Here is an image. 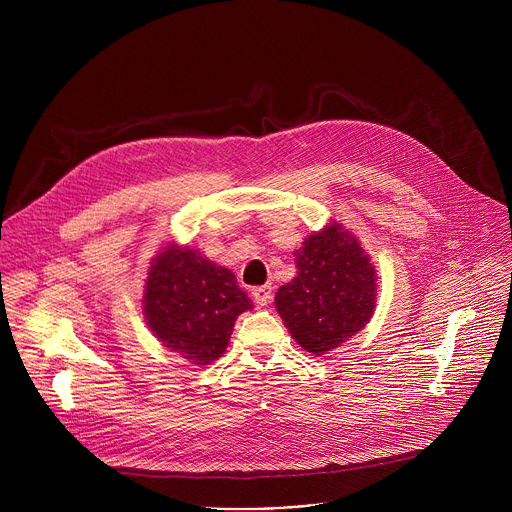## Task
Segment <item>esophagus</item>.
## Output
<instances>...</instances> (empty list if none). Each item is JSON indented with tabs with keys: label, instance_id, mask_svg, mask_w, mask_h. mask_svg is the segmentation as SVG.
I'll list each match as a JSON object with an SVG mask.
<instances>
[{
	"label": "esophagus",
	"instance_id": "esophagus-1",
	"mask_svg": "<svg viewBox=\"0 0 512 512\" xmlns=\"http://www.w3.org/2000/svg\"><path fill=\"white\" fill-rule=\"evenodd\" d=\"M253 300L257 306L265 308L267 304H271L273 300V294H271V285H261V287H255L253 289Z\"/></svg>",
	"mask_w": 512,
	"mask_h": 512
}]
</instances>
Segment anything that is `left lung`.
<instances>
[{
  "label": "left lung",
  "mask_w": 512,
  "mask_h": 512,
  "mask_svg": "<svg viewBox=\"0 0 512 512\" xmlns=\"http://www.w3.org/2000/svg\"><path fill=\"white\" fill-rule=\"evenodd\" d=\"M298 275L281 285L275 308L294 340L312 354L342 346L373 318L377 273L356 237L330 223L296 251Z\"/></svg>",
  "instance_id": "1"
}]
</instances>
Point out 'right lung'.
Wrapping results in <instances>:
<instances>
[{"instance_id":"1","label":"right lung","mask_w":512,"mask_h":512,"mask_svg":"<svg viewBox=\"0 0 512 512\" xmlns=\"http://www.w3.org/2000/svg\"><path fill=\"white\" fill-rule=\"evenodd\" d=\"M253 304L227 267L198 251L170 245L154 257L143 294V316L154 336L192 364L223 356L239 314Z\"/></svg>"}]
</instances>
